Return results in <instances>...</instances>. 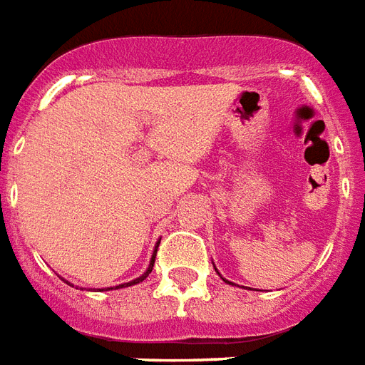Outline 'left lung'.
<instances>
[{
  "instance_id": "obj_1",
  "label": "left lung",
  "mask_w": 365,
  "mask_h": 365,
  "mask_svg": "<svg viewBox=\"0 0 365 365\" xmlns=\"http://www.w3.org/2000/svg\"><path fill=\"white\" fill-rule=\"evenodd\" d=\"M213 267H215V265H213ZM215 271H217V269H215ZM217 273H219V271H217ZM221 279H223V277H221ZM223 281H225V283H229V284H235V283H231V281H227V279H223Z\"/></svg>"
}]
</instances>
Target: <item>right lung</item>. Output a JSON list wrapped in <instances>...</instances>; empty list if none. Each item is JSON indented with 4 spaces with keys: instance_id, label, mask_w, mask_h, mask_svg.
Returning <instances> with one entry per match:
<instances>
[{
    "instance_id": "right-lung-1",
    "label": "right lung",
    "mask_w": 365,
    "mask_h": 365,
    "mask_svg": "<svg viewBox=\"0 0 365 365\" xmlns=\"http://www.w3.org/2000/svg\"><path fill=\"white\" fill-rule=\"evenodd\" d=\"M158 246H160V242H158V245H155V248H153L152 259H150V265H148V269L144 271V273H142L140 277H136V279H133V281H130V283H123V284H119V287H115V289H123V287H133V284H138V283H142V281H144V279H146V277L150 275V273H152V269H153V264H155V252H158ZM63 281H65V279H63ZM65 283H67V284H71V283H68V281H65ZM71 287H73V284H71Z\"/></svg>"
}]
</instances>
